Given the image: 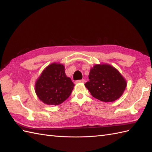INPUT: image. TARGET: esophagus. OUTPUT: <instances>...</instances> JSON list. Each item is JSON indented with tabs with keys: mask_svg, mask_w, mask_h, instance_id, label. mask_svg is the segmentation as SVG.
Segmentation results:
<instances>
[{
	"mask_svg": "<svg viewBox=\"0 0 152 152\" xmlns=\"http://www.w3.org/2000/svg\"><path fill=\"white\" fill-rule=\"evenodd\" d=\"M85 79H81V80H78L75 81V83H85Z\"/></svg>",
	"mask_w": 152,
	"mask_h": 152,
	"instance_id": "34e87169",
	"label": "esophagus"
}]
</instances>
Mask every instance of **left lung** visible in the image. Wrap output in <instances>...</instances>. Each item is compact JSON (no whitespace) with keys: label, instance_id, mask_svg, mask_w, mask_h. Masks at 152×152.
I'll return each instance as SVG.
<instances>
[{"label":"left lung","instance_id":"obj_1","mask_svg":"<svg viewBox=\"0 0 152 152\" xmlns=\"http://www.w3.org/2000/svg\"><path fill=\"white\" fill-rule=\"evenodd\" d=\"M88 77L89 81L85 86L93 97L103 102H113L120 98L127 86L118 70L107 64L94 65Z\"/></svg>","mask_w":152,"mask_h":152}]
</instances>
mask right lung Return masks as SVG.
<instances>
[{"label":"right lung","instance_id":"right-lung-1","mask_svg":"<svg viewBox=\"0 0 152 152\" xmlns=\"http://www.w3.org/2000/svg\"><path fill=\"white\" fill-rule=\"evenodd\" d=\"M74 86L66 75L64 66L55 62L47 66L36 80L35 92L43 103L58 105L68 98Z\"/></svg>","mask_w":152,"mask_h":152}]
</instances>
